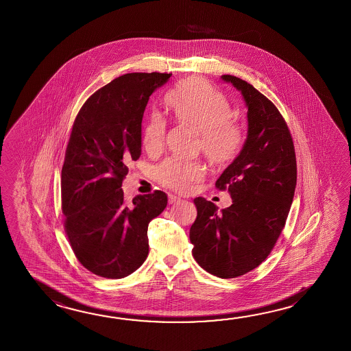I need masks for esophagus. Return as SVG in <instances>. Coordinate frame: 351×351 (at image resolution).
<instances>
[{
    "label": "esophagus",
    "instance_id": "esophagus-1",
    "mask_svg": "<svg viewBox=\"0 0 351 351\" xmlns=\"http://www.w3.org/2000/svg\"><path fill=\"white\" fill-rule=\"evenodd\" d=\"M181 199H180L179 196H175V195H169V204H176V202H180Z\"/></svg>",
    "mask_w": 351,
    "mask_h": 351
}]
</instances>
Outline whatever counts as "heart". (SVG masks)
Wrapping results in <instances>:
<instances>
[{
    "label": "heart",
    "instance_id": "b5f03b06",
    "mask_svg": "<svg viewBox=\"0 0 351 351\" xmlns=\"http://www.w3.org/2000/svg\"><path fill=\"white\" fill-rule=\"evenodd\" d=\"M166 104L175 119L200 132L199 149L211 164L228 166L243 150L245 131L243 125L232 117L229 99L206 81L193 77L172 91ZM166 120L158 112H152L143 129V146L151 155L161 152L166 137ZM162 186L178 193H186L193 182L205 175V167L199 161L167 158L155 170Z\"/></svg>",
    "mask_w": 351,
    "mask_h": 351
}]
</instances>
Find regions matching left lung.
I'll return each mask as SVG.
<instances>
[{
    "instance_id": "1",
    "label": "left lung",
    "mask_w": 351,
    "mask_h": 351,
    "mask_svg": "<svg viewBox=\"0 0 351 351\" xmlns=\"http://www.w3.org/2000/svg\"><path fill=\"white\" fill-rule=\"evenodd\" d=\"M221 77L243 93L247 138L215 184L229 191L232 205L217 211L214 202L196 197L190 241L193 258L204 270L232 279L270 255L287 222L298 171L293 137L278 108L249 82L231 75Z\"/></svg>"
}]
</instances>
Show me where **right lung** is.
<instances>
[{
  "label": "right lung",
  "instance_id": "1",
  "mask_svg": "<svg viewBox=\"0 0 351 351\" xmlns=\"http://www.w3.org/2000/svg\"><path fill=\"white\" fill-rule=\"evenodd\" d=\"M172 73L134 72L93 93L72 125L61 171L66 237L80 264L121 279L149 254V222L164 211L162 191L126 201L122 181L141 155V122L152 93Z\"/></svg>",
  "mask_w": 351,
  "mask_h": 351
}]
</instances>
